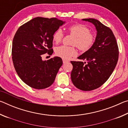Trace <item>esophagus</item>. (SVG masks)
<instances>
[{
	"label": "esophagus",
	"instance_id": "34e87169",
	"mask_svg": "<svg viewBox=\"0 0 128 128\" xmlns=\"http://www.w3.org/2000/svg\"><path fill=\"white\" fill-rule=\"evenodd\" d=\"M62 62H63V63L64 64H66V63H67V62H69L68 60H66V59H62Z\"/></svg>",
	"mask_w": 128,
	"mask_h": 128
}]
</instances>
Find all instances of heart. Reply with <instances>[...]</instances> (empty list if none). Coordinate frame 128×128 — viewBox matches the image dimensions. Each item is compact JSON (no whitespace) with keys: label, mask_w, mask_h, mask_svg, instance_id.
Wrapping results in <instances>:
<instances>
[{"label":"heart","mask_w":128,"mask_h":128,"mask_svg":"<svg viewBox=\"0 0 128 128\" xmlns=\"http://www.w3.org/2000/svg\"><path fill=\"white\" fill-rule=\"evenodd\" d=\"M68 32L75 37L72 44L76 46L80 50L86 51L92 48L95 41L94 34L90 32V29L83 24L73 25L68 28ZM63 32L62 29H58L52 35V40L56 44L61 42L63 38ZM56 55L64 59H69L77 54L75 47L66 46H58L55 48Z\"/></svg>","instance_id":"heart-1"}]
</instances>
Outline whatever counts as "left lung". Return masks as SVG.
Segmentation results:
<instances>
[{
    "label": "left lung",
    "instance_id": "obj_1",
    "mask_svg": "<svg viewBox=\"0 0 128 128\" xmlns=\"http://www.w3.org/2000/svg\"><path fill=\"white\" fill-rule=\"evenodd\" d=\"M95 25L97 35L92 48L78 59L86 62L71 61L73 69L71 80L73 85L82 91L96 89L109 78L118 63V47L116 38L110 28L94 18H85Z\"/></svg>",
    "mask_w": 128,
    "mask_h": 128
}]
</instances>
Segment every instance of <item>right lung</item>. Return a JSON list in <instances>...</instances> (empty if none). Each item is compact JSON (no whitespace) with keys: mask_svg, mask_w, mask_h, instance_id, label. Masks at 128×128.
Wrapping results in <instances>:
<instances>
[{"mask_svg":"<svg viewBox=\"0 0 128 128\" xmlns=\"http://www.w3.org/2000/svg\"><path fill=\"white\" fill-rule=\"evenodd\" d=\"M64 23L57 18L38 17L17 30L12 43L13 63L18 76L30 87L43 89L55 81L62 64V58L43 61L42 56L52 54V35Z\"/></svg>","mask_w":128,"mask_h":128,"instance_id":"obj_1","label":"right lung"}]
</instances>
